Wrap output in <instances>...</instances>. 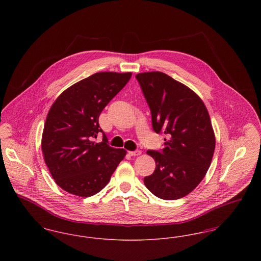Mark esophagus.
<instances>
[{
    "label": "esophagus",
    "mask_w": 261,
    "mask_h": 261,
    "mask_svg": "<svg viewBox=\"0 0 261 261\" xmlns=\"http://www.w3.org/2000/svg\"><path fill=\"white\" fill-rule=\"evenodd\" d=\"M128 153L130 155H132V156H137V155H140L142 152H141V150L137 149V150H134V151H128Z\"/></svg>",
    "instance_id": "esophagus-1"
}]
</instances>
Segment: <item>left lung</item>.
<instances>
[{
    "mask_svg": "<svg viewBox=\"0 0 261 261\" xmlns=\"http://www.w3.org/2000/svg\"><path fill=\"white\" fill-rule=\"evenodd\" d=\"M136 78L148 101L154 132L166 136L162 152L147 151L155 169L144 183L160 199L184 198L211 166L215 135L210 114L193 90L163 72H143Z\"/></svg>",
    "mask_w": 261,
    "mask_h": 261,
    "instance_id": "1",
    "label": "left lung"
}]
</instances>
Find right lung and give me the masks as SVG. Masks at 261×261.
<instances>
[{
    "instance_id": "obj_1",
    "label": "right lung",
    "mask_w": 261,
    "mask_h": 261,
    "mask_svg": "<svg viewBox=\"0 0 261 261\" xmlns=\"http://www.w3.org/2000/svg\"><path fill=\"white\" fill-rule=\"evenodd\" d=\"M131 72H98L64 90L48 112L42 134L44 161L58 186L78 197L99 193L111 180L126 150L108 145L99 116L121 91ZM103 133V142L92 139Z\"/></svg>"
}]
</instances>
